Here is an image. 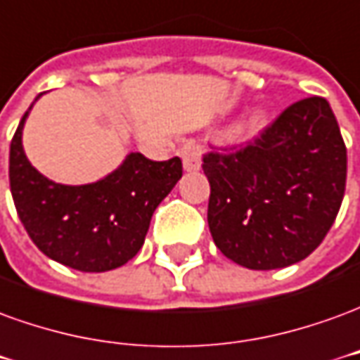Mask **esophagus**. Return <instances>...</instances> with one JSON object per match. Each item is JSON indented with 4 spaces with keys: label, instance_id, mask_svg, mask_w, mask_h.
I'll return each mask as SVG.
<instances>
[{
    "label": "esophagus",
    "instance_id": "1",
    "mask_svg": "<svg viewBox=\"0 0 360 360\" xmlns=\"http://www.w3.org/2000/svg\"><path fill=\"white\" fill-rule=\"evenodd\" d=\"M180 155H182V162H184V170L188 172H193V170H200L201 167V149L200 145L193 143V141H188V143L180 149Z\"/></svg>",
    "mask_w": 360,
    "mask_h": 360
}]
</instances>
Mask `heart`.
I'll return each instance as SVG.
<instances>
[{"label":"heart","instance_id":"obj_1","mask_svg":"<svg viewBox=\"0 0 360 360\" xmlns=\"http://www.w3.org/2000/svg\"><path fill=\"white\" fill-rule=\"evenodd\" d=\"M266 122H267V118L264 112L254 110L252 114H250L248 118L242 122V126L238 131H240L242 135H256V134H259L264 127H266Z\"/></svg>","mask_w":360,"mask_h":360}]
</instances>
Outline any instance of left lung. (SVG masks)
Masks as SVG:
<instances>
[{"instance_id": "1", "label": "left lung", "mask_w": 360, "mask_h": 360, "mask_svg": "<svg viewBox=\"0 0 360 360\" xmlns=\"http://www.w3.org/2000/svg\"><path fill=\"white\" fill-rule=\"evenodd\" d=\"M203 155L213 242L248 269H279L310 256L345 193L347 149L322 96H308L252 141Z\"/></svg>"}]
</instances>
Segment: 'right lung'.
Wrapping results in <instances>:
<instances>
[{"instance_id":"obj_1","label":"right lung","mask_w":360,"mask_h":360,"mask_svg":"<svg viewBox=\"0 0 360 360\" xmlns=\"http://www.w3.org/2000/svg\"><path fill=\"white\" fill-rule=\"evenodd\" d=\"M27 116L11 139L9 186L30 240L48 257L85 274L124 266L143 246L157 205L182 178V160L129 153L118 170L94 184H56L22 151Z\"/></svg>"}]
</instances>
